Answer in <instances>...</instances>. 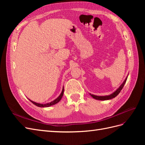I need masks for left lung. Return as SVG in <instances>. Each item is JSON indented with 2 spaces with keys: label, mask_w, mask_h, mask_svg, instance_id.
<instances>
[{
  "label": "left lung",
  "mask_w": 145,
  "mask_h": 145,
  "mask_svg": "<svg viewBox=\"0 0 145 145\" xmlns=\"http://www.w3.org/2000/svg\"><path fill=\"white\" fill-rule=\"evenodd\" d=\"M127 78H128V76H127L125 78V80L123 81V82L122 83V84L118 88L116 89V91H115L113 93H112L110 95H103V96H99V95H94V94H91V93H89L90 95L92 97H93V99H95L96 100H110V99H112L113 98L116 97V96L119 94L120 93L121 90L123 88L125 83L126 82V80H127Z\"/></svg>",
  "instance_id": "left-lung-1"
}]
</instances>
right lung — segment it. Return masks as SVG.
<instances>
[{
    "instance_id": "1",
    "label": "right lung",
    "mask_w": 145,
    "mask_h": 145,
    "mask_svg": "<svg viewBox=\"0 0 145 145\" xmlns=\"http://www.w3.org/2000/svg\"><path fill=\"white\" fill-rule=\"evenodd\" d=\"M63 92H64V88L63 87V89H62V93H61V94L59 95V97L56 99L55 100H54L53 101H52V102H50V103H45V104H43V103H36L35 102H33V101L31 100L30 99H29V100H30V102H31L34 105H36V106H38V107H41V108H46V107H50L51 106H52V105H56V103H57L58 102H60V100L62 99V97H63Z\"/></svg>"
}]
</instances>
